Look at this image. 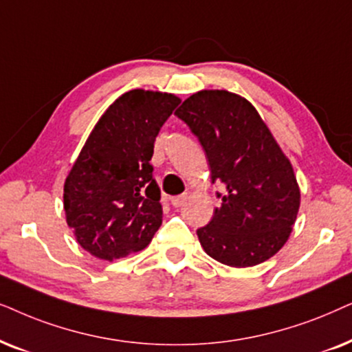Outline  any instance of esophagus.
<instances>
[{
	"instance_id": "34e87169",
	"label": "esophagus",
	"mask_w": 352,
	"mask_h": 352,
	"mask_svg": "<svg viewBox=\"0 0 352 352\" xmlns=\"http://www.w3.org/2000/svg\"><path fill=\"white\" fill-rule=\"evenodd\" d=\"M186 199H188V195L184 193V195H180V196H175V198H172L170 203H172L173 208H180V206L185 204Z\"/></svg>"
}]
</instances>
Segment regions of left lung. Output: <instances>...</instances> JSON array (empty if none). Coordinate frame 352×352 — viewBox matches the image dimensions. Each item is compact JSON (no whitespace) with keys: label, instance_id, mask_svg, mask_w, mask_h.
Segmentation results:
<instances>
[{"label":"left lung","instance_id":"8db88e82","mask_svg":"<svg viewBox=\"0 0 352 352\" xmlns=\"http://www.w3.org/2000/svg\"><path fill=\"white\" fill-rule=\"evenodd\" d=\"M175 116L198 137L222 204L198 238L206 254L230 267L261 264L282 250L301 203L289 159L246 98L201 90Z\"/></svg>","mask_w":352,"mask_h":352}]
</instances>
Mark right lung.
<instances>
[{
  "label": "right lung",
  "instance_id": "obj_1",
  "mask_svg": "<svg viewBox=\"0 0 352 352\" xmlns=\"http://www.w3.org/2000/svg\"><path fill=\"white\" fill-rule=\"evenodd\" d=\"M172 93L130 90L96 122L64 184L75 240L116 261L144 250L162 223L161 190L149 164L164 122L180 104Z\"/></svg>",
  "mask_w": 352,
  "mask_h": 352
}]
</instances>
